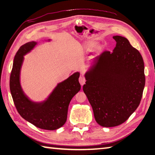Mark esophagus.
Wrapping results in <instances>:
<instances>
[{
	"mask_svg": "<svg viewBox=\"0 0 155 155\" xmlns=\"http://www.w3.org/2000/svg\"><path fill=\"white\" fill-rule=\"evenodd\" d=\"M79 83L82 85V86H83V85L85 83V78L83 77H79Z\"/></svg>",
	"mask_w": 155,
	"mask_h": 155,
	"instance_id": "34e87169",
	"label": "esophagus"
}]
</instances>
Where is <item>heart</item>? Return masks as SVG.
Returning a JSON list of instances; mask_svg holds the SVG:
<instances>
[{
    "instance_id": "1",
    "label": "heart",
    "mask_w": 155,
    "mask_h": 155,
    "mask_svg": "<svg viewBox=\"0 0 155 155\" xmlns=\"http://www.w3.org/2000/svg\"><path fill=\"white\" fill-rule=\"evenodd\" d=\"M94 42H88V43L87 44V47L91 48H93V47H94Z\"/></svg>"
}]
</instances>
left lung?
Listing matches in <instances>:
<instances>
[{
  "mask_svg": "<svg viewBox=\"0 0 155 155\" xmlns=\"http://www.w3.org/2000/svg\"><path fill=\"white\" fill-rule=\"evenodd\" d=\"M113 52L104 51L85 74L83 91L97 123L104 127L123 124L139 107L144 85V65L139 51L121 36Z\"/></svg>",
  "mask_w": 155,
  "mask_h": 155,
  "instance_id": "8db88e82",
  "label": "left lung"
}]
</instances>
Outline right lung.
<instances>
[{"instance_id":"right-lung-1","label":"right lung","mask_w":155,"mask_h":155,"mask_svg":"<svg viewBox=\"0 0 155 155\" xmlns=\"http://www.w3.org/2000/svg\"><path fill=\"white\" fill-rule=\"evenodd\" d=\"M36 44L34 41L27 42L16 52L10 77V90L16 110L24 119L39 128L53 130L63 126L67 121L69 103L81 90L80 74L76 72L59 83L44 103H32L23 93L20 84V71L23 56Z\"/></svg>"}]
</instances>
